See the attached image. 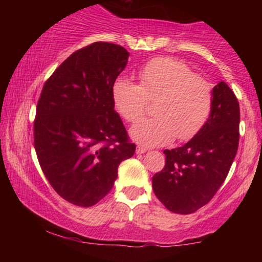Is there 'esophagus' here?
Masks as SVG:
<instances>
[{"label":"esophagus","instance_id":"1","mask_svg":"<svg viewBox=\"0 0 262 262\" xmlns=\"http://www.w3.org/2000/svg\"><path fill=\"white\" fill-rule=\"evenodd\" d=\"M135 151H137V154H144V152L148 151V149L144 148V146H141V145H138L137 146V150H135Z\"/></svg>","mask_w":262,"mask_h":262}]
</instances>
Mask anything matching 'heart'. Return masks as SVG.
Listing matches in <instances>:
<instances>
[{
  "label": "heart",
  "instance_id": "obj_1",
  "mask_svg": "<svg viewBox=\"0 0 262 262\" xmlns=\"http://www.w3.org/2000/svg\"><path fill=\"white\" fill-rule=\"evenodd\" d=\"M138 77L139 85L121 77L112 87L114 107L127 122L139 121L148 101H155L156 117L133 125L132 139L145 146L161 145L175 137L191 139L204 127L213 106L212 86L204 77L172 58L151 60Z\"/></svg>",
  "mask_w": 262,
  "mask_h": 262
}]
</instances>
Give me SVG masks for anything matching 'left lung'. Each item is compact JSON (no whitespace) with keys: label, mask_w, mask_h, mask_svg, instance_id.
Listing matches in <instances>:
<instances>
[{"label":"left lung","mask_w":262,"mask_h":262,"mask_svg":"<svg viewBox=\"0 0 262 262\" xmlns=\"http://www.w3.org/2000/svg\"><path fill=\"white\" fill-rule=\"evenodd\" d=\"M239 102L221 81L213 87L212 112L204 127L180 148L165 150V166L152 189L167 209L196 212L212 200L229 172L239 145Z\"/></svg>","instance_id":"1"}]
</instances>
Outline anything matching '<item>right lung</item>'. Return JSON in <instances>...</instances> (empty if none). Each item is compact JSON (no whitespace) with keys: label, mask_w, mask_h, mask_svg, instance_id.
I'll list each match as a JSON object with an SVG mask.
<instances>
[{"label":"right lung","mask_w":262,"mask_h":262,"mask_svg":"<svg viewBox=\"0 0 262 262\" xmlns=\"http://www.w3.org/2000/svg\"><path fill=\"white\" fill-rule=\"evenodd\" d=\"M128 58L121 45L96 41L71 54L41 90L35 152L56 193L75 206L101 201L112 189L119 164L135 152L112 100Z\"/></svg>","instance_id":"right-lung-1"}]
</instances>
